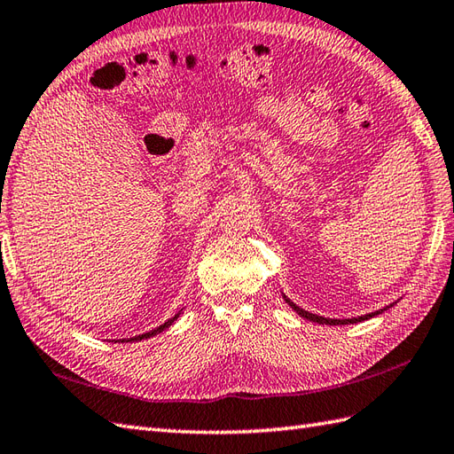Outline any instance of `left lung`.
<instances>
[{
    "label": "left lung",
    "mask_w": 454,
    "mask_h": 454,
    "mask_svg": "<svg viewBox=\"0 0 454 454\" xmlns=\"http://www.w3.org/2000/svg\"><path fill=\"white\" fill-rule=\"evenodd\" d=\"M282 298H284V301H286L290 308L296 311L300 317H303V319H308V321H313V323H319V325H352V323H357V321H367V319H372V317H375V315H379V313H383L387 308H391V305H395V303H391V305H387L385 309H379V311H373V313H367V315H362V317H352V319H329V317H321V315H315V313H309V311H305V309H301L300 305H296L294 301H290L286 296H284L282 294Z\"/></svg>",
    "instance_id": "left-lung-1"
}]
</instances>
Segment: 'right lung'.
I'll use <instances>...</instances> for the list:
<instances>
[{"label":"right lung","instance_id":"obj_1","mask_svg":"<svg viewBox=\"0 0 454 454\" xmlns=\"http://www.w3.org/2000/svg\"><path fill=\"white\" fill-rule=\"evenodd\" d=\"M179 317V313H176L172 319H168L164 325H160V326H156V329H153V331H149V333H145V334H139V336H133V339H129V340H143V339H151V336H154V334H158V333H162V331H166L168 326H170L176 319Z\"/></svg>","mask_w":454,"mask_h":454}]
</instances>
